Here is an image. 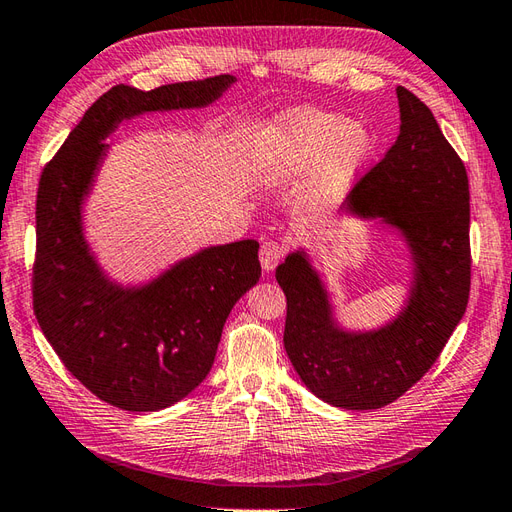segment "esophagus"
Here are the masks:
<instances>
[{
	"label": "esophagus",
	"instance_id": "obj_1",
	"mask_svg": "<svg viewBox=\"0 0 512 512\" xmlns=\"http://www.w3.org/2000/svg\"><path fill=\"white\" fill-rule=\"evenodd\" d=\"M286 250L284 245H280L278 241H265L260 245V265L267 273L278 267V262L284 258Z\"/></svg>",
	"mask_w": 512,
	"mask_h": 512
}]
</instances>
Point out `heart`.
I'll return each instance as SVG.
<instances>
[{"label": "heart", "instance_id": "1", "mask_svg": "<svg viewBox=\"0 0 512 512\" xmlns=\"http://www.w3.org/2000/svg\"><path fill=\"white\" fill-rule=\"evenodd\" d=\"M375 140L349 118L314 107L290 109L258 135L254 170L269 187H293L319 168L314 200H336L366 168Z\"/></svg>", "mask_w": 512, "mask_h": 512}]
</instances>
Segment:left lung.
Returning <instances> with one entry per match:
<instances>
[{
    "label": "left lung",
    "instance_id": "left-lung-1",
    "mask_svg": "<svg viewBox=\"0 0 512 512\" xmlns=\"http://www.w3.org/2000/svg\"><path fill=\"white\" fill-rule=\"evenodd\" d=\"M400 133L351 189L342 211L381 217L413 256L405 310L375 331L334 321L321 275L303 252L275 269L286 295L284 349L306 388L342 409H379L418 383L463 319L469 252V183L461 157L416 94L398 86Z\"/></svg>",
    "mask_w": 512,
    "mask_h": 512
}]
</instances>
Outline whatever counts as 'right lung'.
I'll return each mask as SVG.
<instances>
[{
    "label": "right lung",
    "instance_id": "right-lung-1",
    "mask_svg": "<svg viewBox=\"0 0 512 512\" xmlns=\"http://www.w3.org/2000/svg\"><path fill=\"white\" fill-rule=\"evenodd\" d=\"M232 75L142 92L114 86L81 118L40 174L36 196L34 314L66 370L105 403L157 411L206 379L234 303L260 278L258 241L206 247L157 280L122 288L96 265L81 204L124 118L213 103Z\"/></svg>",
    "mask_w": 512,
    "mask_h": 512
}]
</instances>
